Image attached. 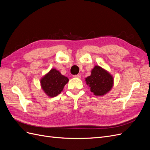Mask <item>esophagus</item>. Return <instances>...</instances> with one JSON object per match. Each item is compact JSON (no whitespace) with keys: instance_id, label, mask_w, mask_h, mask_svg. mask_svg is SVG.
<instances>
[{"instance_id":"obj_1","label":"esophagus","mask_w":150,"mask_h":150,"mask_svg":"<svg viewBox=\"0 0 150 150\" xmlns=\"http://www.w3.org/2000/svg\"><path fill=\"white\" fill-rule=\"evenodd\" d=\"M81 75L80 74H76V75H74V78H81Z\"/></svg>"}]
</instances>
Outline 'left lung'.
<instances>
[{
	"instance_id": "8db88e82",
	"label": "left lung",
	"mask_w": 150,
	"mask_h": 150,
	"mask_svg": "<svg viewBox=\"0 0 150 150\" xmlns=\"http://www.w3.org/2000/svg\"><path fill=\"white\" fill-rule=\"evenodd\" d=\"M86 83L91 88V91L96 96H102L110 91L113 85V78L106 71L96 66L91 71V75L86 78Z\"/></svg>"
}]
</instances>
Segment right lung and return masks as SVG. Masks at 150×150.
<instances>
[{"mask_svg":"<svg viewBox=\"0 0 150 150\" xmlns=\"http://www.w3.org/2000/svg\"><path fill=\"white\" fill-rule=\"evenodd\" d=\"M69 81L67 77L62 76L59 71L52 69L40 80L44 92L50 97L56 96L60 94L64 86Z\"/></svg>","mask_w":150,"mask_h":150,"instance_id":"1","label":"right lung"}]
</instances>
